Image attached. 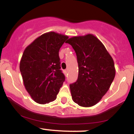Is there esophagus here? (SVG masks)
Here are the masks:
<instances>
[{
    "label": "esophagus",
    "instance_id": "esophagus-1",
    "mask_svg": "<svg viewBox=\"0 0 134 134\" xmlns=\"http://www.w3.org/2000/svg\"><path fill=\"white\" fill-rule=\"evenodd\" d=\"M64 74L65 75H67V74H68V70H65V71H64Z\"/></svg>",
    "mask_w": 134,
    "mask_h": 134
}]
</instances>
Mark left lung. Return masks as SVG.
I'll use <instances>...</instances> for the list:
<instances>
[{
  "label": "left lung",
  "mask_w": 134,
  "mask_h": 134,
  "mask_svg": "<svg viewBox=\"0 0 134 134\" xmlns=\"http://www.w3.org/2000/svg\"><path fill=\"white\" fill-rule=\"evenodd\" d=\"M78 64V80L70 84L72 100L82 107H91L107 93L115 76L114 62L102 43L89 34L69 39Z\"/></svg>",
  "instance_id": "8db88e82"
}]
</instances>
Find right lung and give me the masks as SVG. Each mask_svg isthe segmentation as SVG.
<instances>
[{"instance_id":"add662e5","label":"right lung","mask_w":134,"mask_h":134,"mask_svg":"<svg viewBox=\"0 0 134 134\" xmlns=\"http://www.w3.org/2000/svg\"><path fill=\"white\" fill-rule=\"evenodd\" d=\"M69 37L54 32L43 34L25 48L20 71L27 92L41 104L56 100L65 81L59 51Z\"/></svg>"}]
</instances>
